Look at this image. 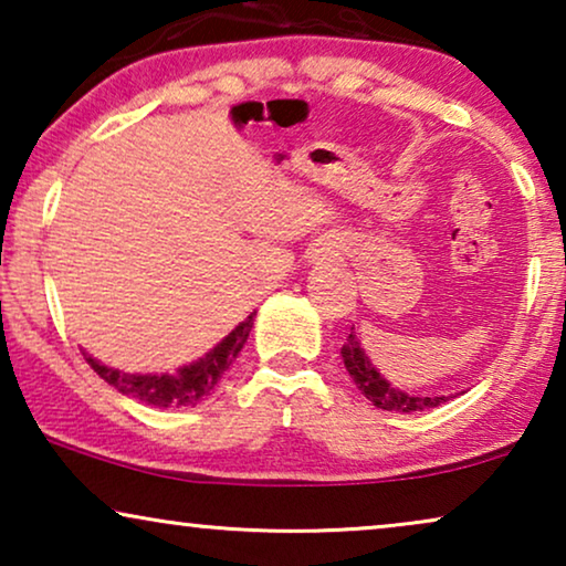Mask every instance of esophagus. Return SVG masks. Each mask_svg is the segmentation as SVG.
<instances>
[{"instance_id": "obj_1", "label": "esophagus", "mask_w": 566, "mask_h": 566, "mask_svg": "<svg viewBox=\"0 0 566 566\" xmlns=\"http://www.w3.org/2000/svg\"><path fill=\"white\" fill-rule=\"evenodd\" d=\"M339 258V250L335 244H327V247H322V250H316V262H335Z\"/></svg>"}]
</instances>
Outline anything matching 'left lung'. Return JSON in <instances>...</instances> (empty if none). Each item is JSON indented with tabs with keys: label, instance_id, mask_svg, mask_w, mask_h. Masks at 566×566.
Masks as SVG:
<instances>
[{
	"label": "left lung",
	"instance_id": "left-lung-1",
	"mask_svg": "<svg viewBox=\"0 0 566 566\" xmlns=\"http://www.w3.org/2000/svg\"><path fill=\"white\" fill-rule=\"evenodd\" d=\"M353 329L339 353H343L345 368L355 381V386H358V391L368 401H374L378 409H386V412H422V409L440 407L443 401H448V397H420V394H405L394 389V386L386 381L374 366H370L368 355L360 347V339Z\"/></svg>",
	"mask_w": 566,
	"mask_h": 566
}]
</instances>
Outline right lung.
Wrapping results in <instances>:
<instances>
[{"label":"right lung","mask_w":566,"mask_h":566,"mask_svg":"<svg viewBox=\"0 0 566 566\" xmlns=\"http://www.w3.org/2000/svg\"><path fill=\"white\" fill-rule=\"evenodd\" d=\"M254 324V312L247 316L244 322H239L237 329H231L211 353H206L203 358L182 366L177 374H120V370L107 368L103 363H97L92 355L84 353V360L90 363L92 370L99 378H105L113 389H118L126 397H134L144 405L151 407H196L198 401H203L208 394L213 391V386L221 381L223 370H229L231 363L237 360V355L242 353V347L250 337V329Z\"/></svg>","instance_id":"right-lung-1"}]
</instances>
